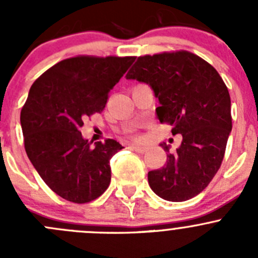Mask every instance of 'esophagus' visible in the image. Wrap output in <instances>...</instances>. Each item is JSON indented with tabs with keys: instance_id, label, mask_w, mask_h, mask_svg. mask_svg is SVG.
Wrapping results in <instances>:
<instances>
[{
	"instance_id": "1",
	"label": "esophagus",
	"mask_w": 258,
	"mask_h": 258,
	"mask_svg": "<svg viewBox=\"0 0 258 258\" xmlns=\"http://www.w3.org/2000/svg\"><path fill=\"white\" fill-rule=\"evenodd\" d=\"M131 148L134 151H136L137 153H145L146 151H147V148L146 147H140V146H136V145H132Z\"/></svg>"
}]
</instances>
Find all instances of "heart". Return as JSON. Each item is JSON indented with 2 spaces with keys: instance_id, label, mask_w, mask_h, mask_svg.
<instances>
[{
  "instance_id": "b5f03b06",
  "label": "heart",
  "mask_w": 258,
  "mask_h": 258,
  "mask_svg": "<svg viewBox=\"0 0 258 258\" xmlns=\"http://www.w3.org/2000/svg\"><path fill=\"white\" fill-rule=\"evenodd\" d=\"M137 140H140V137H137Z\"/></svg>"
}]
</instances>
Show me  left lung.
<instances>
[{
	"label": "left lung",
	"mask_w": 258,
	"mask_h": 258,
	"mask_svg": "<svg viewBox=\"0 0 258 258\" xmlns=\"http://www.w3.org/2000/svg\"><path fill=\"white\" fill-rule=\"evenodd\" d=\"M126 79L148 83L160 101L161 123L182 135L163 167L148 172V184L166 201H187L204 191L221 167L232 130L227 86L215 67L188 51L140 56Z\"/></svg>",
	"instance_id": "8db88e82"
}]
</instances>
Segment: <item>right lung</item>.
I'll list each match as a JSON object with an SVG mask.
<instances>
[{
    "label": "right lung",
    "mask_w": 258,
    "mask_h": 258,
    "mask_svg": "<svg viewBox=\"0 0 258 258\" xmlns=\"http://www.w3.org/2000/svg\"><path fill=\"white\" fill-rule=\"evenodd\" d=\"M134 56H76L62 59L31 86L21 110L23 142L33 167L49 188L74 204L100 197L111 182L114 140L88 142L83 119L101 113Z\"/></svg>",
    "instance_id": "add662e5"
}]
</instances>
